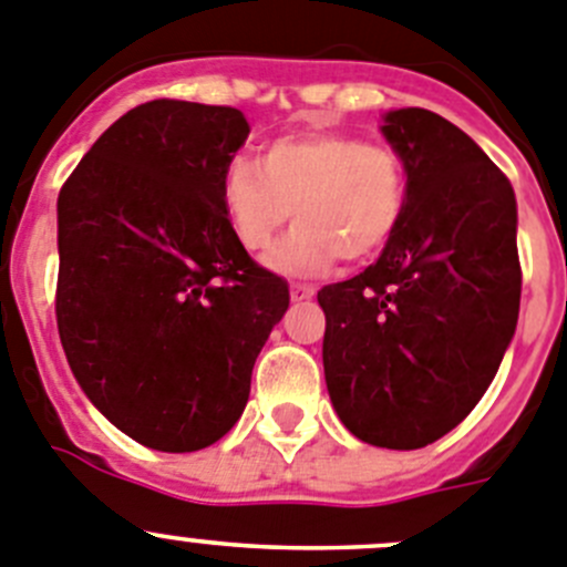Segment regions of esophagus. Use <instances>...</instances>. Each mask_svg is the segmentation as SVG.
Returning <instances> with one entry per match:
<instances>
[{"label":"esophagus","mask_w":567,"mask_h":567,"mask_svg":"<svg viewBox=\"0 0 567 567\" xmlns=\"http://www.w3.org/2000/svg\"><path fill=\"white\" fill-rule=\"evenodd\" d=\"M316 296V288H310V285H290V299L293 301H308Z\"/></svg>","instance_id":"1"}]
</instances>
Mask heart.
I'll list each match as a JSON object with an SVG mask.
<instances>
[{
	"instance_id": "heart-1",
	"label": "heart",
	"mask_w": 567,
	"mask_h": 567,
	"mask_svg": "<svg viewBox=\"0 0 567 567\" xmlns=\"http://www.w3.org/2000/svg\"><path fill=\"white\" fill-rule=\"evenodd\" d=\"M220 204L248 251L271 248L293 209L299 224L268 262L288 277H319L338 257L363 262L383 251L403 218V164L389 147L347 134L279 136L259 164H226Z\"/></svg>"
}]
</instances>
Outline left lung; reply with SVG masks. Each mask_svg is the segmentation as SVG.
<instances>
[{"label": "left lung", "instance_id": "obj_1", "mask_svg": "<svg viewBox=\"0 0 567 567\" xmlns=\"http://www.w3.org/2000/svg\"><path fill=\"white\" fill-rule=\"evenodd\" d=\"M405 206L374 266L319 290L324 380L352 436L416 451L475 409L520 313L517 200L509 178L427 109L383 114Z\"/></svg>", "mask_w": 567, "mask_h": 567}]
</instances>
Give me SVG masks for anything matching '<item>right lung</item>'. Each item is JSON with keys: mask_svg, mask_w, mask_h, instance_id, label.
<instances>
[{"mask_svg": "<svg viewBox=\"0 0 567 567\" xmlns=\"http://www.w3.org/2000/svg\"><path fill=\"white\" fill-rule=\"evenodd\" d=\"M243 111L153 100L89 147L58 195V332L94 409L134 442L193 453L235 427L290 305L231 231L220 176Z\"/></svg>", "mask_w": 567, "mask_h": 567, "instance_id": "add662e5", "label": "right lung"}]
</instances>
